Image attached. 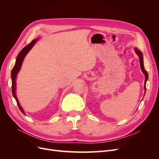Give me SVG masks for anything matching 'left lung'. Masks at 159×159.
Wrapping results in <instances>:
<instances>
[{
    "mask_svg": "<svg viewBox=\"0 0 159 159\" xmlns=\"http://www.w3.org/2000/svg\"><path fill=\"white\" fill-rule=\"evenodd\" d=\"M134 52H135L136 54H137V56H139V60H140V65H141V68L142 70V71L144 73V74H145V85H144V87H145V91H146V82L148 80V73L147 71L145 70V68H144V64H143V54L141 51H139L137 48H134Z\"/></svg>",
    "mask_w": 159,
    "mask_h": 159,
    "instance_id": "8db88e82",
    "label": "left lung"
}]
</instances>
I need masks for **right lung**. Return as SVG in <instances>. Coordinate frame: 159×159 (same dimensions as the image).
Wrapping results in <instances>:
<instances>
[{
  "label": "right lung",
  "instance_id": "right-lung-1",
  "mask_svg": "<svg viewBox=\"0 0 159 159\" xmlns=\"http://www.w3.org/2000/svg\"><path fill=\"white\" fill-rule=\"evenodd\" d=\"M38 39L37 38V39H36V40H32L29 44H28L26 46H25L20 52H19V54H18L17 57H16L15 65H14V68H12V71H11L12 95L14 96V98H15V99L16 101V103H17V105L19 107V109H20L21 111V112L25 115V111H24V110L22 108V107L20 106V103H19V102H18V98L16 97V76H17L18 71L21 68V65L22 64V61H23L24 59H25L26 55L28 54V52L30 50V49L33 47V46L34 45L35 43L38 41Z\"/></svg>",
  "mask_w": 159,
  "mask_h": 159
}]
</instances>
